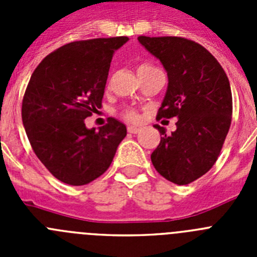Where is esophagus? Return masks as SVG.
I'll use <instances>...</instances> for the list:
<instances>
[{"mask_svg":"<svg viewBox=\"0 0 257 257\" xmlns=\"http://www.w3.org/2000/svg\"><path fill=\"white\" fill-rule=\"evenodd\" d=\"M127 131H128L130 134H138L140 131V128L136 126H128L127 127Z\"/></svg>","mask_w":257,"mask_h":257,"instance_id":"34e87169","label":"esophagus"}]
</instances>
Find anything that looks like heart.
<instances>
[{
	"mask_svg": "<svg viewBox=\"0 0 257 257\" xmlns=\"http://www.w3.org/2000/svg\"><path fill=\"white\" fill-rule=\"evenodd\" d=\"M147 68H152V65L143 64L142 67L139 68V69H147ZM122 117H123L124 119H127V121L135 122V121H138V119H139V113L136 112L135 109L127 108V109H124L123 112H122Z\"/></svg>",
	"mask_w": 257,
	"mask_h": 257,
	"instance_id": "heart-1",
	"label": "heart"
}]
</instances>
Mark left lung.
Returning a JSON list of instances; mask_svg holds the SVG:
<instances>
[{
  "instance_id": "left-lung-1",
  "label": "left lung",
  "mask_w": 257,
  "mask_h": 257,
  "mask_svg": "<svg viewBox=\"0 0 257 257\" xmlns=\"http://www.w3.org/2000/svg\"><path fill=\"white\" fill-rule=\"evenodd\" d=\"M160 59L169 86L157 118H178L170 135L156 124L160 145L152 153L154 169L171 183L187 185L215 165L231 123L230 83L208 50L183 37H138Z\"/></svg>"
}]
</instances>
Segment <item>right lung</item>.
Returning a JSON list of instances; mask_svg holds the SVG:
<instances>
[{
	"instance_id": "obj_1",
	"label": "right lung",
	"mask_w": 257,
	"mask_h": 257,
	"mask_svg": "<svg viewBox=\"0 0 257 257\" xmlns=\"http://www.w3.org/2000/svg\"><path fill=\"white\" fill-rule=\"evenodd\" d=\"M128 37L74 41L59 47L32 73L22 118L32 149L58 180L85 185L104 174L126 136L109 118L99 130L85 118L101 106L113 54Z\"/></svg>"
}]
</instances>
